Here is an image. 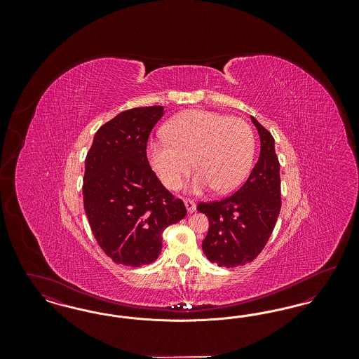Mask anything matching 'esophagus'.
Returning a JSON list of instances; mask_svg holds the SVG:
<instances>
[{"label":"esophagus","mask_w":359,"mask_h":359,"mask_svg":"<svg viewBox=\"0 0 359 359\" xmlns=\"http://www.w3.org/2000/svg\"><path fill=\"white\" fill-rule=\"evenodd\" d=\"M184 205H186V208H187V211L189 214L195 212V210H196L195 202H192V201H189V199H186V201H184Z\"/></svg>","instance_id":"1"}]
</instances>
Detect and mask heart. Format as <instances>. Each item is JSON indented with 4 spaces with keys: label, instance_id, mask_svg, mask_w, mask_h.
Instances as JSON below:
<instances>
[{
    "label": "heart",
    "instance_id": "1",
    "mask_svg": "<svg viewBox=\"0 0 359 359\" xmlns=\"http://www.w3.org/2000/svg\"><path fill=\"white\" fill-rule=\"evenodd\" d=\"M165 140L151 141L148 161L160 182L179 187L192 167L196 173L188 188L202 194L214 188L226 194L238 187L250 171L256 141L249 123L208 110H188L163 129Z\"/></svg>",
    "mask_w": 359,
    "mask_h": 359
}]
</instances>
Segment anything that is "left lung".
<instances>
[{
  "label": "left lung",
  "mask_w": 359,
  "mask_h": 359,
  "mask_svg": "<svg viewBox=\"0 0 359 359\" xmlns=\"http://www.w3.org/2000/svg\"><path fill=\"white\" fill-rule=\"evenodd\" d=\"M261 152L245 184L231 196L212 203H199L208 218V233L202 242L208 261L234 268L252 262L273 231L281 208L280 164L272 135L255 118Z\"/></svg>",
  "instance_id": "1"
}]
</instances>
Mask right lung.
Returning <instances> with one entry per match:
<instances>
[{
	"label": "right lung",
	"instance_id": "obj_1",
	"mask_svg": "<svg viewBox=\"0 0 359 359\" xmlns=\"http://www.w3.org/2000/svg\"><path fill=\"white\" fill-rule=\"evenodd\" d=\"M163 116V106L122 111L98 129L86 156V215L103 252L117 264L154 262L163 231L187 214L147 158L148 137Z\"/></svg>",
	"mask_w": 359,
	"mask_h": 359
}]
</instances>
